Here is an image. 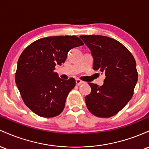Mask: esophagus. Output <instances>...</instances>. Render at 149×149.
Here are the masks:
<instances>
[{"mask_svg": "<svg viewBox=\"0 0 149 149\" xmlns=\"http://www.w3.org/2000/svg\"><path fill=\"white\" fill-rule=\"evenodd\" d=\"M84 84V81H81V80H80L79 79H76V84L77 86H80L81 84Z\"/></svg>", "mask_w": 149, "mask_h": 149, "instance_id": "obj_1", "label": "esophagus"}]
</instances>
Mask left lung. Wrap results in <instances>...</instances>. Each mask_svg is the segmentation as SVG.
I'll list each match as a JSON object with an SVG mask.
<instances>
[{
    "instance_id": "left-lung-1",
    "label": "left lung",
    "mask_w": 149,
    "mask_h": 149,
    "mask_svg": "<svg viewBox=\"0 0 149 149\" xmlns=\"http://www.w3.org/2000/svg\"><path fill=\"white\" fill-rule=\"evenodd\" d=\"M91 50L93 69L106 75L101 86L88 83L91 91L85 97L88 110L98 118H110L126 106L138 79L136 61L130 51L113 38L100 35L80 36Z\"/></svg>"
}]
</instances>
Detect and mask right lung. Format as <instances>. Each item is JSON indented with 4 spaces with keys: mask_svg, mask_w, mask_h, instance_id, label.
I'll list each match as a JSON object with an SVG mask.
<instances>
[{
    "mask_svg": "<svg viewBox=\"0 0 149 149\" xmlns=\"http://www.w3.org/2000/svg\"><path fill=\"white\" fill-rule=\"evenodd\" d=\"M84 45L76 36H49L36 40L22 53L15 82L26 106L38 116L53 118L63 112L75 79L63 80L55 72L72 48Z\"/></svg>",
    "mask_w": 149,
    "mask_h": 149,
    "instance_id": "obj_1",
    "label": "right lung"
}]
</instances>
